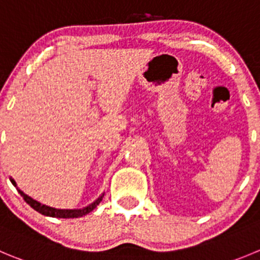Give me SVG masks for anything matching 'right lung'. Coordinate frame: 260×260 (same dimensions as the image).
<instances>
[{"label":"right lung","mask_w":260,"mask_h":260,"mask_svg":"<svg viewBox=\"0 0 260 260\" xmlns=\"http://www.w3.org/2000/svg\"><path fill=\"white\" fill-rule=\"evenodd\" d=\"M11 182L14 186H16V182H15L12 179H11ZM17 191L20 192V195L24 198V200L28 203L31 208L36 209L37 212H39V213L43 214V216L56 217V218H78V217L85 216V214L90 213V212L93 211V209H94L103 199V195H101V197L98 198L94 203H91L90 206L85 207V208H83V209H56V208H51V207L43 206V204L38 203L37 200L31 199L30 197H28V195L24 194L21 190H17Z\"/></svg>","instance_id":"1"}]
</instances>
